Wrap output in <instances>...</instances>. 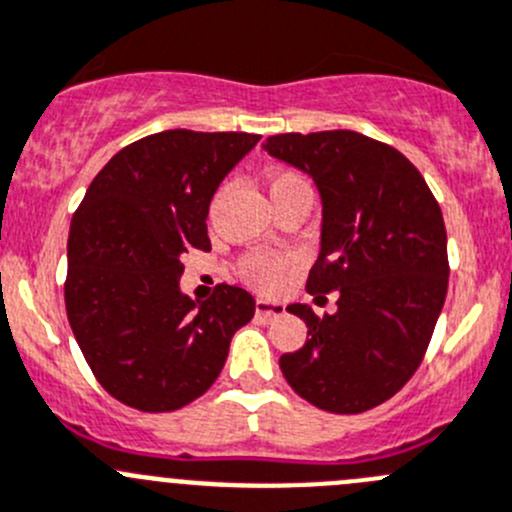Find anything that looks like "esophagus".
<instances>
[{"label": "esophagus", "mask_w": 512, "mask_h": 512, "mask_svg": "<svg viewBox=\"0 0 512 512\" xmlns=\"http://www.w3.org/2000/svg\"><path fill=\"white\" fill-rule=\"evenodd\" d=\"M255 312L260 317H277V315H282V312H285V305H280V302L265 300V297H257Z\"/></svg>", "instance_id": "obj_1"}]
</instances>
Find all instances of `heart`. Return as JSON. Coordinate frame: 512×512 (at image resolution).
Segmentation results:
<instances>
[{"instance_id": "b5f03b06", "label": "heart", "mask_w": 512, "mask_h": 512, "mask_svg": "<svg viewBox=\"0 0 512 512\" xmlns=\"http://www.w3.org/2000/svg\"><path fill=\"white\" fill-rule=\"evenodd\" d=\"M305 185L297 172L290 170H280L272 172L267 177V192H270V200L275 197L285 195V192L295 190V187ZM292 267V257L290 255H250L245 262H242V275L245 280H250L252 285L262 287V290H272L282 282V277L287 275V270Z\"/></svg>"}]
</instances>
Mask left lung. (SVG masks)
<instances>
[{
	"label": "left lung",
	"mask_w": 512,
	"mask_h": 512,
	"mask_svg": "<svg viewBox=\"0 0 512 512\" xmlns=\"http://www.w3.org/2000/svg\"><path fill=\"white\" fill-rule=\"evenodd\" d=\"M265 150L315 180L322 247L307 292H340L335 315L287 307L307 340L280 370L315 408L365 413L403 388L430 345L450 275L443 212L403 152L360 132H287Z\"/></svg>",
	"instance_id": "left-lung-1"
}]
</instances>
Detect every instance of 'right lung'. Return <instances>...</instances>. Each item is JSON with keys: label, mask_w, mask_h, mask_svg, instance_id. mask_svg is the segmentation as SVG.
I'll use <instances>...</instances> for the list:
<instances>
[{"label": "right lung", "mask_w": 512, "mask_h": 512, "mask_svg": "<svg viewBox=\"0 0 512 512\" xmlns=\"http://www.w3.org/2000/svg\"><path fill=\"white\" fill-rule=\"evenodd\" d=\"M250 132L167 130L122 147L69 225L64 305L97 382L142 413H172L210 390L230 340L255 315L235 285L180 292L187 250H210L207 212Z\"/></svg>", "instance_id": "right-lung-1"}]
</instances>
